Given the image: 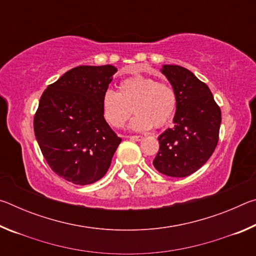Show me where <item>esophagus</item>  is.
I'll list each match as a JSON object with an SVG mask.
<instances>
[{"label": "esophagus", "mask_w": 256, "mask_h": 256, "mask_svg": "<svg viewBox=\"0 0 256 256\" xmlns=\"http://www.w3.org/2000/svg\"><path fill=\"white\" fill-rule=\"evenodd\" d=\"M128 138L132 141H141L142 138H144V136H130Z\"/></svg>", "instance_id": "34e87169"}]
</instances>
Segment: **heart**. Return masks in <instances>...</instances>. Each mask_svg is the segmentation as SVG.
<instances>
[{"mask_svg":"<svg viewBox=\"0 0 256 256\" xmlns=\"http://www.w3.org/2000/svg\"><path fill=\"white\" fill-rule=\"evenodd\" d=\"M177 105L175 90L168 84L152 78L132 76L120 82L118 92L107 90L102 94V110L105 120L114 128H122L132 115L133 131H148L162 128L172 118Z\"/></svg>","mask_w":256,"mask_h":256,"instance_id":"heart-1","label":"heart"}]
</instances>
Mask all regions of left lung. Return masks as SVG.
Here are the masks:
<instances>
[{"instance_id":"left-lung-1","label":"left lung","mask_w":256,"mask_h":256,"mask_svg":"<svg viewBox=\"0 0 256 256\" xmlns=\"http://www.w3.org/2000/svg\"><path fill=\"white\" fill-rule=\"evenodd\" d=\"M162 72L175 90L174 126L158 136L159 151L154 166L170 177H186L204 164L219 140L222 110L209 86L188 68L162 66Z\"/></svg>"}]
</instances>
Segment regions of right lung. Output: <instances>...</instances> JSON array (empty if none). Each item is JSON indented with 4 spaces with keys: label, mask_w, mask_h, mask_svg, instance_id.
<instances>
[{
    "label": "right lung",
    "mask_w": 256,
    "mask_h": 256,
    "mask_svg": "<svg viewBox=\"0 0 256 256\" xmlns=\"http://www.w3.org/2000/svg\"><path fill=\"white\" fill-rule=\"evenodd\" d=\"M118 68H71L42 92L34 118L42 154L55 174L76 185L104 177L122 138L104 118L102 94Z\"/></svg>",
    "instance_id": "right-lung-1"
}]
</instances>
